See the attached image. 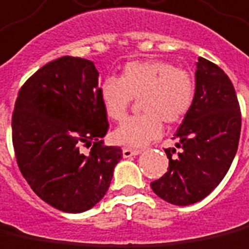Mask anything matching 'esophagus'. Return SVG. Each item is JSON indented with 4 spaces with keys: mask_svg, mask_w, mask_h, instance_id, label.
<instances>
[{
    "mask_svg": "<svg viewBox=\"0 0 249 249\" xmlns=\"http://www.w3.org/2000/svg\"><path fill=\"white\" fill-rule=\"evenodd\" d=\"M142 152L140 149H130V148H123V156L124 158H130V156H136Z\"/></svg>",
    "mask_w": 249,
    "mask_h": 249,
    "instance_id": "obj_1",
    "label": "esophagus"
}]
</instances>
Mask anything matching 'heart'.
Instances as JSON below:
<instances>
[{"mask_svg":"<svg viewBox=\"0 0 249 249\" xmlns=\"http://www.w3.org/2000/svg\"><path fill=\"white\" fill-rule=\"evenodd\" d=\"M135 97L142 113L126 119L113 133L119 144L142 147L159 137L163 121L174 125L189 113L196 97V82L189 71L159 59L132 60L121 76H107L100 85V98L107 116L123 121Z\"/></svg>","mask_w":249,"mask_h":249,"instance_id":"b5f03b06","label":"heart"}]
</instances>
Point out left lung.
Masks as SVG:
<instances>
[{
    "label": "left lung",
    "mask_w": 249,
    "mask_h": 249,
    "mask_svg": "<svg viewBox=\"0 0 249 249\" xmlns=\"http://www.w3.org/2000/svg\"><path fill=\"white\" fill-rule=\"evenodd\" d=\"M240 130L241 112L229 76L198 58L194 102L174 135L175 148H164L168 168L151 182L155 194L179 206L209 196L233 161Z\"/></svg>",
    "instance_id": "left-lung-1"
}]
</instances>
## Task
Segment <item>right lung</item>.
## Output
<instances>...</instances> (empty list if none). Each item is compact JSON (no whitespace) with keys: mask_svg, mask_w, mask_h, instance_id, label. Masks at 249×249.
I'll use <instances>...</instances> for the list:
<instances>
[{"mask_svg":"<svg viewBox=\"0 0 249 249\" xmlns=\"http://www.w3.org/2000/svg\"><path fill=\"white\" fill-rule=\"evenodd\" d=\"M109 129L91 60L55 59L29 76L17 94L12 142L22 177L43 201L67 213L93 208L107 194L119 147ZM83 146H91L85 154Z\"/></svg>","mask_w":249,"mask_h":249,"instance_id":"1","label":"right lung"}]
</instances>
